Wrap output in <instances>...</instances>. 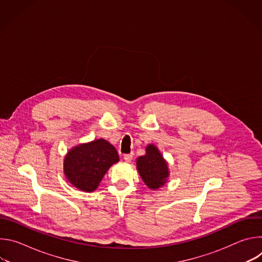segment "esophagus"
<instances>
[{"label":"esophagus","mask_w":262,"mask_h":262,"mask_svg":"<svg viewBox=\"0 0 262 262\" xmlns=\"http://www.w3.org/2000/svg\"><path fill=\"white\" fill-rule=\"evenodd\" d=\"M133 156H134L133 154H128V155H125L123 159H124V161H125L126 163H130L132 160H133Z\"/></svg>","instance_id":"1"}]
</instances>
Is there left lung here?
I'll list each match as a JSON object with an SVG mask.
<instances>
[{
	"instance_id": "left-lung-1",
	"label": "left lung",
	"mask_w": 262,
	"mask_h": 262,
	"mask_svg": "<svg viewBox=\"0 0 262 262\" xmlns=\"http://www.w3.org/2000/svg\"><path fill=\"white\" fill-rule=\"evenodd\" d=\"M146 154L137 159V170L150 190H158L167 183L170 175L169 165L155 144H148Z\"/></svg>"
}]
</instances>
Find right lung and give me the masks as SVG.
Instances as JSON below:
<instances>
[{
    "mask_svg": "<svg viewBox=\"0 0 262 262\" xmlns=\"http://www.w3.org/2000/svg\"><path fill=\"white\" fill-rule=\"evenodd\" d=\"M119 162L116 148L104 139L72 147L64 157L66 179L80 191L94 192L110 167Z\"/></svg>",
    "mask_w": 262,
    "mask_h": 262,
    "instance_id": "right-lung-1",
    "label": "right lung"
}]
</instances>
